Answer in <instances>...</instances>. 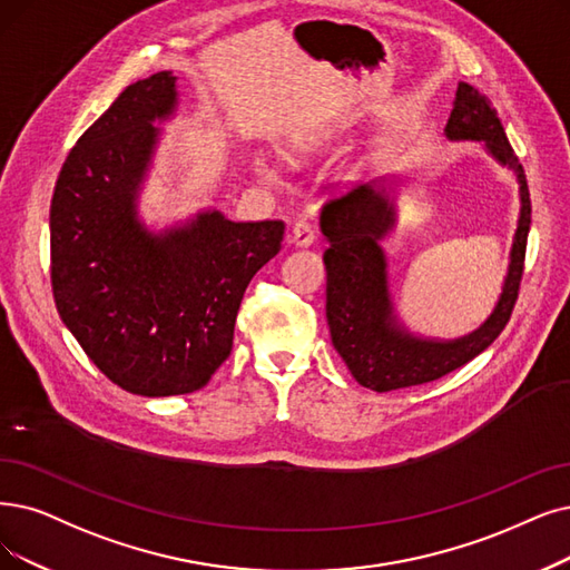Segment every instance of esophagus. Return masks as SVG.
Listing matches in <instances>:
<instances>
[{"mask_svg":"<svg viewBox=\"0 0 570 570\" xmlns=\"http://www.w3.org/2000/svg\"><path fill=\"white\" fill-rule=\"evenodd\" d=\"M313 240H315V234H313L308 222H297V224L292 226L289 243H292L294 247H311Z\"/></svg>","mask_w":570,"mask_h":570,"instance_id":"1","label":"esophagus"}]
</instances>
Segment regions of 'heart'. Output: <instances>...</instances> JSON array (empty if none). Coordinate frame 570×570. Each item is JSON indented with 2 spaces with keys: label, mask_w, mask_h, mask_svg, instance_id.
I'll return each mask as SVG.
<instances>
[{
  "label": "heart",
  "mask_w": 570,
  "mask_h": 570,
  "mask_svg": "<svg viewBox=\"0 0 570 570\" xmlns=\"http://www.w3.org/2000/svg\"><path fill=\"white\" fill-rule=\"evenodd\" d=\"M249 170L255 173L262 181H276L278 179V164L271 161L264 154H253L249 156Z\"/></svg>",
  "instance_id": "1"
}]
</instances>
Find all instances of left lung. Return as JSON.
<instances>
[{
	"label": "left lung",
	"instance_id": "obj_1",
	"mask_svg": "<svg viewBox=\"0 0 570 570\" xmlns=\"http://www.w3.org/2000/svg\"><path fill=\"white\" fill-rule=\"evenodd\" d=\"M451 142H480L498 166L508 168L519 187V217L512 236L508 273L487 321L456 338L423 336L409 327L395 308L389 255L383 243L400 224V189L404 175H383L336 198L323 208L321 232L330 247L327 325L336 353L364 389L389 393L435 381L487 351L508 325L523 271L531 226L527 175L514 156L495 109L480 90L459 83L451 117L444 126Z\"/></svg>",
	"mask_w": 570,
	"mask_h": 570
}]
</instances>
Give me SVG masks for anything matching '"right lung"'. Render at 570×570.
<instances>
[{"mask_svg":"<svg viewBox=\"0 0 570 570\" xmlns=\"http://www.w3.org/2000/svg\"><path fill=\"white\" fill-rule=\"evenodd\" d=\"M177 77L130 83L90 126L56 181L51 283L62 325L96 367L142 397L203 389L229 357L245 287L281 253L283 222H232L206 208L164 229L140 200Z\"/></svg>","mask_w":570,"mask_h":570,"instance_id":"obj_1","label":"right lung"}]
</instances>
